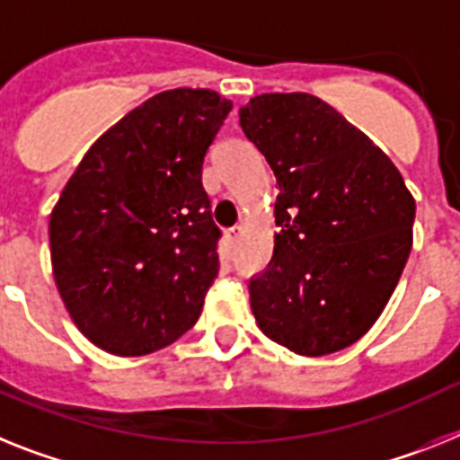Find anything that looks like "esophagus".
Segmentation results:
<instances>
[{
	"label": "esophagus",
	"mask_w": 460,
	"mask_h": 460,
	"mask_svg": "<svg viewBox=\"0 0 460 460\" xmlns=\"http://www.w3.org/2000/svg\"><path fill=\"white\" fill-rule=\"evenodd\" d=\"M241 235H243L241 226H231V229L225 231V241L229 243L231 247H235L238 245V241H241Z\"/></svg>",
	"instance_id": "34e87169"
}]
</instances>
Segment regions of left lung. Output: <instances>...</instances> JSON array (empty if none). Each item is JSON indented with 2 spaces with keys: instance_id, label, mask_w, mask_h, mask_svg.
I'll return each instance as SVG.
<instances>
[{
  "instance_id": "left-lung-1",
  "label": "left lung",
  "mask_w": 460,
  "mask_h": 460,
  "mask_svg": "<svg viewBox=\"0 0 460 460\" xmlns=\"http://www.w3.org/2000/svg\"><path fill=\"white\" fill-rule=\"evenodd\" d=\"M241 127L279 190L273 257L250 279L259 329L303 357L345 349L401 279L412 194L368 136L313 94H259L241 109Z\"/></svg>"
}]
</instances>
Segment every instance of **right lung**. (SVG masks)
Instances as JSON below:
<instances>
[{
    "label": "right lung",
    "instance_id": "right-lung-1",
    "mask_svg": "<svg viewBox=\"0 0 460 460\" xmlns=\"http://www.w3.org/2000/svg\"><path fill=\"white\" fill-rule=\"evenodd\" d=\"M234 103L213 90L159 92L90 147L50 215V257L75 326L141 357L197 324L217 278L219 229L203 157Z\"/></svg>",
    "mask_w": 460,
    "mask_h": 460
}]
</instances>
